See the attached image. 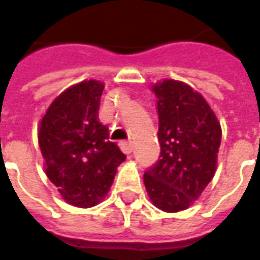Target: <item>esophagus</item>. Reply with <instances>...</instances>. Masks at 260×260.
<instances>
[{
  "mask_svg": "<svg viewBox=\"0 0 260 260\" xmlns=\"http://www.w3.org/2000/svg\"><path fill=\"white\" fill-rule=\"evenodd\" d=\"M119 147H121V150H122L125 154H129V153L132 152V143H131V141L119 142Z\"/></svg>",
  "mask_w": 260,
  "mask_h": 260,
  "instance_id": "esophagus-1",
  "label": "esophagus"
}]
</instances>
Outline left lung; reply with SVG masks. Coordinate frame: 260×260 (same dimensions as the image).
<instances>
[{
  "instance_id": "obj_1",
  "label": "left lung",
  "mask_w": 260,
  "mask_h": 260,
  "mask_svg": "<svg viewBox=\"0 0 260 260\" xmlns=\"http://www.w3.org/2000/svg\"><path fill=\"white\" fill-rule=\"evenodd\" d=\"M157 97L160 156L143 181L154 206L185 210L212 181L221 128L203 97L178 80L153 87Z\"/></svg>"
}]
</instances>
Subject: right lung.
<instances>
[{"label": "right lung", "instance_id": "obj_1", "mask_svg": "<svg viewBox=\"0 0 260 260\" xmlns=\"http://www.w3.org/2000/svg\"><path fill=\"white\" fill-rule=\"evenodd\" d=\"M103 89L97 80L69 87L40 122L46 174L74 206L91 207L102 201L126 158L115 142L108 141V128L99 119Z\"/></svg>", "mask_w": 260, "mask_h": 260}]
</instances>
